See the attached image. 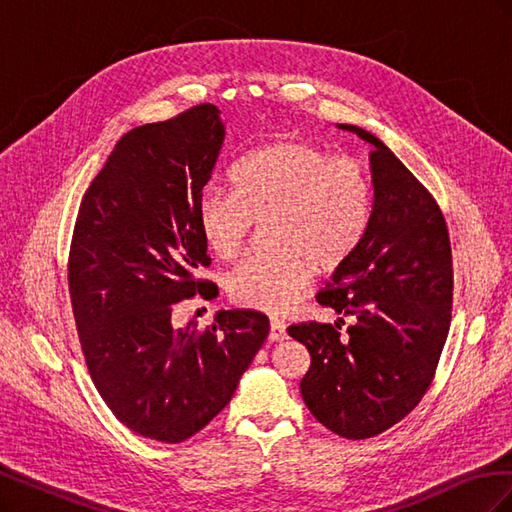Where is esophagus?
Here are the masks:
<instances>
[{
	"mask_svg": "<svg viewBox=\"0 0 512 512\" xmlns=\"http://www.w3.org/2000/svg\"><path fill=\"white\" fill-rule=\"evenodd\" d=\"M269 339H271V342H284V339H286V324L282 320H271Z\"/></svg>",
	"mask_w": 512,
	"mask_h": 512,
	"instance_id": "1",
	"label": "esophagus"
}]
</instances>
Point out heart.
<instances>
[{
    "mask_svg": "<svg viewBox=\"0 0 512 512\" xmlns=\"http://www.w3.org/2000/svg\"><path fill=\"white\" fill-rule=\"evenodd\" d=\"M232 192L207 190L196 209L209 250L235 258L254 222L273 220L275 254L250 256L228 273L230 299L284 314L320 271L337 269L359 250L371 218V185L352 158H331L303 141H277L245 156L230 175Z\"/></svg>",
    "mask_w": 512,
    "mask_h": 512,
    "instance_id": "heart-1",
    "label": "heart"
}]
</instances>
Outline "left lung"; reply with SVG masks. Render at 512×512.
Segmentation results:
<instances>
[{
    "label": "left lung",
    "mask_w": 512,
    "mask_h": 512,
    "mask_svg": "<svg viewBox=\"0 0 512 512\" xmlns=\"http://www.w3.org/2000/svg\"><path fill=\"white\" fill-rule=\"evenodd\" d=\"M369 143L374 188L365 237L316 301L343 321L292 324L309 356L305 406L348 440L374 438L410 414L429 389L451 327L453 256L436 200L380 138L337 123Z\"/></svg>",
    "instance_id": "left-lung-1"
}]
</instances>
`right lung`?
I'll return each mask as SVG.
<instances>
[{
    "label": "right lung",
    "instance_id": "1",
    "mask_svg": "<svg viewBox=\"0 0 512 512\" xmlns=\"http://www.w3.org/2000/svg\"><path fill=\"white\" fill-rule=\"evenodd\" d=\"M220 108L123 134L76 218L68 284L81 348L104 404L143 438H192L235 395L269 318L220 309L211 327H173L175 303L215 297L196 280L207 243L196 209L224 145Z\"/></svg>",
    "mask_w": 512,
    "mask_h": 512
}]
</instances>
